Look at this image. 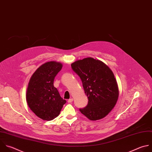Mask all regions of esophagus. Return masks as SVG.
I'll return each mask as SVG.
<instances>
[{
	"label": "esophagus",
	"mask_w": 152,
	"mask_h": 152,
	"mask_svg": "<svg viewBox=\"0 0 152 152\" xmlns=\"http://www.w3.org/2000/svg\"><path fill=\"white\" fill-rule=\"evenodd\" d=\"M73 99L72 98H70L69 99H68V103H72V102H73Z\"/></svg>",
	"instance_id": "esophagus-1"
}]
</instances>
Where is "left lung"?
<instances>
[{"label":"left lung","mask_w":152,"mask_h":152,"mask_svg":"<svg viewBox=\"0 0 152 152\" xmlns=\"http://www.w3.org/2000/svg\"><path fill=\"white\" fill-rule=\"evenodd\" d=\"M80 77L88 98L87 106L79 109L82 114L91 121L107 116L116 104L119 90L112 71L104 63L88 57L71 64Z\"/></svg>","instance_id":"left-lung-1"}]
</instances>
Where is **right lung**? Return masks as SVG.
<instances>
[{
  "mask_svg": "<svg viewBox=\"0 0 152 152\" xmlns=\"http://www.w3.org/2000/svg\"><path fill=\"white\" fill-rule=\"evenodd\" d=\"M63 65L49 61L40 66L31 77L26 94V100L31 110L39 118L51 121L57 118L66 101L54 86L55 77Z\"/></svg>",
  "mask_w": 152,
  "mask_h": 152,
  "instance_id": "right-lung-1",
  "label": "right lung"
}]
</instances>
